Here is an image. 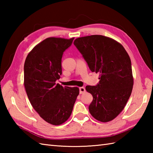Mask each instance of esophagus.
I'll return each instance as SVG.
<instances>
[{"label": "esophagus", "instance_id": "esophagus-1", "mask_svg": "<svg viewBox=\"0 0 153 153\" xmlns=\"http://www.w3.org/2000/svg\"><path fill=\"white\" fill-rule=\"evenodd\" d=\"M85 87H79V93H80V94H82V93H85Z\"/></svg>", "mask_w": 153, "mask_h": 153}]
</instances>
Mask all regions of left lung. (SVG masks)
Instances as JSON below:
<instances>
[{"mask_svg":"<svg viewBox=\"0 0 153 153\" xmlns=\"http://www.w3.org/2000/svg\"><path fill=\"white\" fill-rule=\"evenodd\" d=\"M74 44L91 71L99 74V84L85 87L93 98L89 112L101 122L112 121L124 108L131 94L134 77L130 58L122 45L103 35L77 38Z\"/></svg>","mask_w":153,"mask_h":153,"instance_id":"8db88e82","label":"left lung"}]
</instances>
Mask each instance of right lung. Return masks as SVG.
<instances>
[{
  "label": "right lung",
  "mask_w": 153,
  "mask_h": 153,
  "mask_svg": "<svg viewBox=\"0 0 153 153\" xmlns=\"http://www.w3.org/2000/svg\"><path fill=\"white\" fill-rule=\"evenodd\" d=\"M74 39H45L33 47L25 61L24 84L28 99L41 118L54 126L70 118L79 93L77 87L56 83L62 74L63 53Z\"/></svg>",
  "instance_id": "obj_1"
}]
</instances>
